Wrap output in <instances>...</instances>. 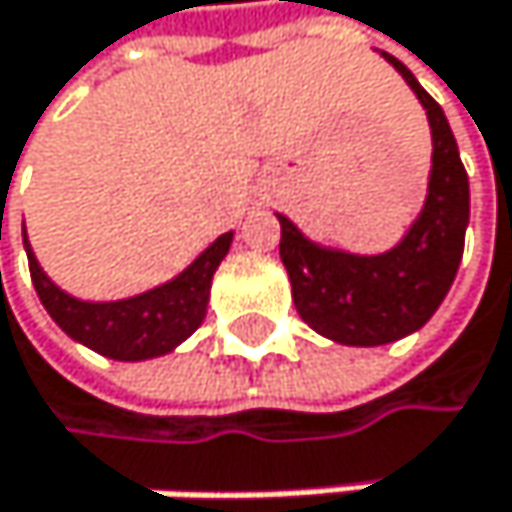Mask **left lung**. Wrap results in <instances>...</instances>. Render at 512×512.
Listing matches in <instances>:
<instances>
[{"instance_id":"obj_1","label":"left lung","mask_w":512,"mask_h":512,"mask_svg":"<svg viewBox=\"0 0 512 512\" xmlns=\"http://www.w3.org/2000/svg\"><path fill=\"white\" fill-rule=\"evenodd\" d=\"M384 57L418 94L433 131V171L421 218L393 251L359 258L313 245L279 214V258L291 279L294 307L322 338L350 347L399 341L436 313L455 282L470 221L467 171L442 107L405 64L387 51Z\"/></svg>"}]
</instances>
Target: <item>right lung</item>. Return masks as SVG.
<instances>
[{
	"instance_id": "obj_1",
	"label": "right lung",
	"mask_w": 512,
	"mask_h": 512,
	"mask_svg": "<svg viewBox=\"0 0 512 512\" xmlns=\"http://www.w3.org/2000/svg\"><path fill=\"white\" fill-rule=\"evenodd\" d=\"M230 242H233V233L218 236L178 279L137 294V298L88 304V301L70 298L67 291H61L42 273L24 233L30 276H33L39 301L51 313V319L61 325L73 341L91 347L94 353L122 359V362L171 353L202 325L211 276L224 261V254L230 251Z\"/></svg>"
}]
</instances>
